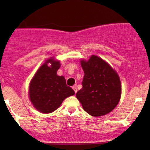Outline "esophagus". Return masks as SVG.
<instances>
[{"instance_id":"1","label":"esophagus","mask_w":150,"mask_h":150,"mask_svg":"<svg viewBox=\"0 0 150 150\" xmlns=\"http://www.w3.org/2000/svg\"><path fill=\"white\" fill-rule=\"evenodd\" d=\"M73 90L74 91H75V94H76V92H77V87H76V86H73Z\"/></svg>"}]
</instances>
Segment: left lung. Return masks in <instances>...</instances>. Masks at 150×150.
I'll return each mask as SVG.
<instances>
[{"label":"left lung","instance_id":"obj_1","mask_svg":"<svg viewBox=\"0 0 150 150\" xmlns=\"http://www.w3.org/2000/svg\"><path fill=\"white\" fill-rule=\"evenodd\" d=\"M85 73L82 88L76 94L84 110L93 116L107 114L118 104L121 95L118 75L104 60L92 56L81 61Z\"/></svg>","mask_w":150,"mask_h":150}]
</instances>
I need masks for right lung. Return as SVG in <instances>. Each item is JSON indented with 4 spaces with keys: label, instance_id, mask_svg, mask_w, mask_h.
I'll use <instances>...</instances> for the list:
<instances>
[{
    "label": "right lung",
    "instance_id": "add662e5",
    "mask_svg": "<svg viewBox=\"0 0 150 150\" xmlns=\"http://www.w3.org/2000/svg\"><path fill=\"white\" fill-rule=\"evenodd\" d=\"M49 62L52 64L50 67L47 66ZM60 66L59 61L50 58L39 68L30 82V101L42 113L53 112L61 106L65 98L75 94L73 89L66 85L65 77L56 74Z\"/></svg>",
    "mask_w": 150,
    "mask_h": 150
}]
</instances>
